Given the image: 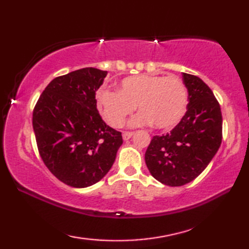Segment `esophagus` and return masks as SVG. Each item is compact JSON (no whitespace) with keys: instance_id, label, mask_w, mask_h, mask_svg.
<instances>
[{"instance_id":"1","label":"esophagus","mask_w":249,"mask_h":249,"mask_svg":"<svg viewBox=\"0 0 249 249\" xmlns=\"http://www.w3.org/2000/svg\"><path fill=\"white\" fill-rule=\"evenodd\" d=\"M133 135H134V133H131V131H125V133H123V139L128 140L131 138V137H133Z\"/></svg>"}]
</instances>
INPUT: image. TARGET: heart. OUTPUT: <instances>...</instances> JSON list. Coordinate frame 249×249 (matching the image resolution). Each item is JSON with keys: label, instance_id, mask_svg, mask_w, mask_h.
Instances as JSON below:
<instances>
[{"label": "heart", "instance_id": "obj_1", "mask_svg": "<svg viewBox=\"0 0 249 249\" xmlns=\"http://www.w3.org/2000/svg\"><path fill=\"white\" fill-rule=\"evenodd\" d=\"M98 109L113 127H122L137 106L139 112L131 126L152 124L158 129L176 126L186 113L187 89L182 79L154 75L124 78L118 91L100 89L96 95Z\"/></svg>", "mask_w": 249, "mask_h": 249}]
</instances>
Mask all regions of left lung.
<instances>
[{"label": "left lung", "instance_id": "obj_1", "mask_svg": "<svg viewBox=\"0 0 249 249\" xmlns=\"http://www.w3.org/2000/svg\"><path fill=\"white\" fill-rule=\"evenodd\" d=\"M182 77L188 91L186 113L170 133L153 137L144 156L153 178L172 187L197 178L223 139L220 106L212 89L197 76Z\"/></svg>", "mask_w": 249, "mask_h": 249}]
</instances>
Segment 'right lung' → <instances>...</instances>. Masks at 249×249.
I'll return each mask as SVG.
<instances>
[{
	"label": "right lung",
	"mask_w": 249,
	"mask_h": 249,
	"mask_svg": "<svg viewBox=\"0 0 249 249\" xmlns=\"http://www.w3.org/2000/svg\"><path fill=\"white\" fill-rule=\"evenodd\" d=\"M107 71L86 67L54 78L33 111L39 155L53 176L68 186L84 188L100 181L123 143L120 131L105 123L96 91Z\"/></svg>",
	"instance_id": "add662e5"
}]
</instances>
